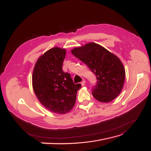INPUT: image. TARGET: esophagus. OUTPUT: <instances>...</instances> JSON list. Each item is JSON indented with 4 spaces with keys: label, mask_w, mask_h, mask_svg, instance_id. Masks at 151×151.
I'll return each mask as SVG.
<instances>
[{
    "label": "esophagus",
    "mask_w": 151,
    "mask_h": 151,
    "mask_svg": "<svg viewBox=\"0 0 151 151\" xmlns=\"http://www.w3.org/2000/svg\"><path fill=\"white\" fill-rule=\"evenodd\" d=\"M85 84V80H83V81L81 82V86H84Z\"/></svg>",
    "instance_id": "34e87169"
}]
</instances>
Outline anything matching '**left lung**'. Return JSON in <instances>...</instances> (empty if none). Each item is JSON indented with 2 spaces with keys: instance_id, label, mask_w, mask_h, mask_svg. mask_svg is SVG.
Here are the masks:
<instances>
[{
  "instance_id": "1",
  "label": "left lung",
  "mask_w": 151,
  "mask_h": 151,
  "mask_svg": "<svg viewBox=\"0 0 151 151\" xmlns=\"http://www.w3.org/2000/svg\"><path fill=\"white\" fill-rule=\"evenodd\" d=\"M71 52L96 75V84L92 89V95L96 100L107 103L120 93L125 72L117 56L94 42L75 47Z\"/></svg>"
}]
</instances>
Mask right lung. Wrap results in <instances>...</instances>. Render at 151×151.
<instances>
[{
    "mask_svg": "<svg viewBox=\"0 0 151 151\" xmlns=\"http://www.w3.org/2000/svg\"><path fill=\"white\" fill-rule=\"evenodd\" d=\"M65 49L55 47L37 60L32 76L34 91L41 104L53 113L66 114L73 109L77 91L81 85L75 84L68 73L62 69Z\"/></svg>",
    "mask_w": 151,
    "mask_h": 151,
    "instance_id": "add662e5",
    "label": "right lung"
}]
</instances>
